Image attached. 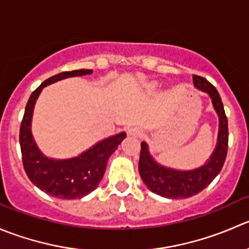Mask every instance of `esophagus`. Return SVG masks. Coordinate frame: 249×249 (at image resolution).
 <instances>
[{"mask_svg":"<svg viewBox=\"0 0 249 249\" xmlns=\"http://www.w3.org/2000/svg\"><path fill=\"white\" fill-rule=\"evenodd\" d=\"M127 133L129 137H138V135H140V129L139 128H129Z\"/></svg>","mask_w":249,"mask_h":249,"instance_id":"1","label":"esophagus"}]
</instances>
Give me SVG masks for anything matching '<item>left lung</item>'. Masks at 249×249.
Here are the masks:
<instances>
[{
    "label": "left lung",
    "mask_w": 249,
    "mask_h": 249,
    "mask_svg": "<svg viewBox=\"0 0 249 249\" xmlns=\"http://www.w3.org/2000/svg\"><path fill=\"white\" fill-rule=\"evenodd\" d=\"M194 86L207 93L219 119L216 145L202 166L193 169H177L161 164L154 159L146 142H142L139 174L150 191L166 198H188L207 188L221 171L228 152V119L220 95L212 83L200 76H194Z\"/></svg>",
    "instance_id": "1"
}]
</instances>
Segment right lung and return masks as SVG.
I'll list each match as a JSON object with an SVG mask.
<instances>
[{
  "mask_svg": "<svg viewBox=\"0 0 249 249\" xmlns=\"http://www.w3.org/2000/svg\"><path fill=\"white\" fill-rule=\"evenodd\" d=\"M93 70H73L54 75L41 83L33 92L26 104L23 121L20 124V142L23 164L29 179L34 185L53 197L61 200L82 198L98 188L107 169L110 156L117 150L125 138V132H120L104 138L93 146L70 159L48 157L38 149L34 139L31 124L36 100L42 89L58 81L76 76L90 75Z\"/></svg>",
  "mask_w": 249,
  "mask_h": 249,
  "instance_id": "add662e5",
  "label": "right lung"
}]
</instances>
